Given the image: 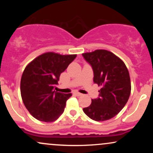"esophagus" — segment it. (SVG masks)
I'll use <instances>...</instances> for the list:
<instances>
[{
    "instance_id": "1",
    "label": "esophagus",
    "mask_w": 153,
    "mask_h": 153,
    "mask_svg": "<svg viewBox=\"0 0 153 153\" xmlns=\"http://www.w3.org/2000/svg\"><path fill=\"white\" fill-rule=\"evenodd\" d=\"M74 94L75 95H76V96H82V94H80V93H79V92H77V91H75V92L74 93Z\"/></svg>"
}]
</instances>
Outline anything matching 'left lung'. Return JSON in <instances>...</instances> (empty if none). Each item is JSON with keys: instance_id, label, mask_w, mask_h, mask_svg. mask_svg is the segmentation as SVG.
Returning <instances> with one entry per match:
<instances>
[{"instance_id": "8db88e82", "label": "left lung", "mask_w": 153, "mask_h": 153, "mask_svg": "<svg viewBox=\"0 0 153 153\" xmlns=\"http://www.w3.org/2000/svg\"><path fill=\"white\" fill-rule=\"evenodd\" d=\"M92 66L94 81L101 87L99 97L83 108L91 119L103 122L113 118L128 101L131 93L129 73L124 62L110 51L96 50L82 53Z\"/></svg>"}]
</instances>
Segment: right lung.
<instances>
[{
	"instance_id": "add662e5",
	"label": "right lung",
	"mask_w": 153,
	"mask_h": 153,
	"mask_svg": "<svg viewBox=\"0 0 153 153\" xmlns=\"http://www.w3.org/2000/svg\"><path fill=\"white\" fill-rule=\"evenodd\" d=\"M77 54L48 52L40 54L26 65L21 79V96L26 109L37 120L55 121L63 113L72 94L54 91L59 75Z\"/></svg>"
}]
</instances>
